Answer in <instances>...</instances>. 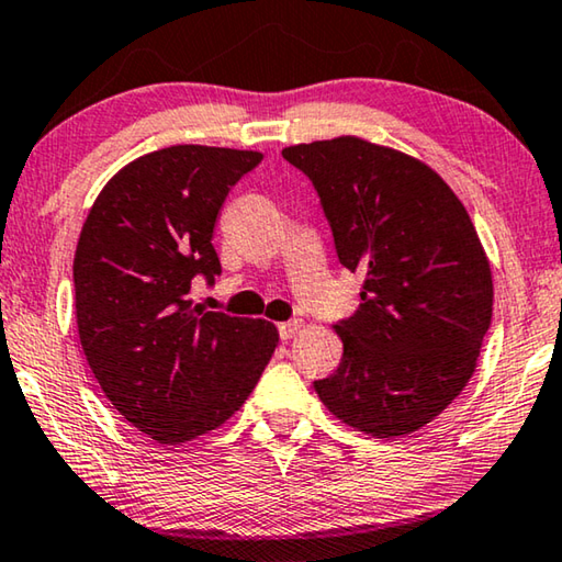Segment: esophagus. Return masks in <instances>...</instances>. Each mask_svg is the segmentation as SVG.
I'll return each instance as SVG.
<instances>
[{
    "label": "esophagus",
    "mask_w": 562,
    "mask_h": 562,
    "mask_svg": "<svg viewBox=\"0 0 562 562\" xmlns=\"http://www.w3.org/2000/svg\"><path fill=\"white\" fill-rule=\"evenodd\" d=\"M297 329H300V323H297V319H290V323H280V325H278L280 340H290V337L295 335Z\"/></svg>",
    "instance_id": "obj_1"
}]
</instances>
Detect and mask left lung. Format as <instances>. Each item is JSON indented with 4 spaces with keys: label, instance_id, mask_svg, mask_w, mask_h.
Wrapping results in <instances>:
<instances>
[{
    "label": "left lung",
    "instance_id": "obj_1",
    "mask_svg": "<svg viewBox=\"0 0 562 562\" xmlns=\"http://www.w3.org/2000/svg\"><path fill=\"white\" fill-rule=\"evenodd\" d=\"M313 182L337 260L362 272L360 305L335 325L342 360L315 380L329 413L375 438L435 420L475 372L493 278L456 192L397 149L360 137L284 147Z\"/></svg>",
    "mask_w": 562,
    "mask_h": 562
}]
</instances>
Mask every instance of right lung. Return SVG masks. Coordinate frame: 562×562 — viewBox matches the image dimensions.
Here are the masks:
<instances>
[{
  "label": "right lung",
  "instance_id": "right-lung-1",
  "mask_svg": "<svg viewBox=\"0 0 562 562\" xmlns=\"http://www.w3.org/2000/svg\"><path fill=\"white\" fill-rule=\"evenodd\" d=\"M260 153L177 145L135 159L89 210L75 252L79 342L124 420L162 445L215 430L243 407L278 329L194 305L222 272V204Z\"/></svg>",
  "mask_w": 562,
  "mask_h": 562
}]
</instances>
